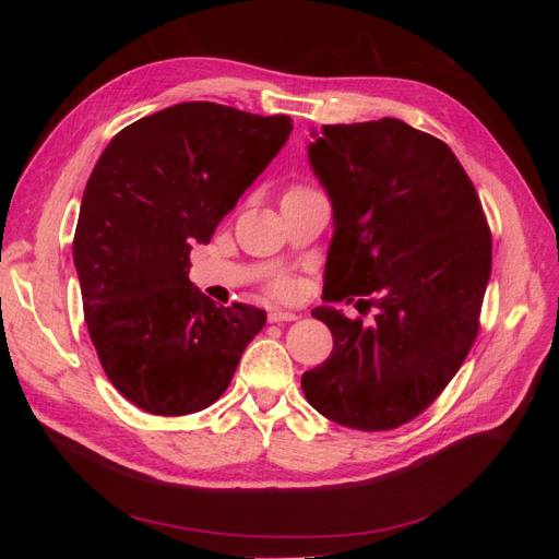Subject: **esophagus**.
Returning a JSON list of instances; mask_svg holds the SVG:
<instances>
[{"instance_id": "34e87169", "label": "esophagus", "mask_w": 559, "mask_h": 559, "mask_svg": "<svg viewBox=\"0 0 559 559\" xmlns=\"http://www.w3.org/2000/svg\"><path fill=\"white\" fill-rule=\"evenodd\" d=\"M294 319H298V314L292 310H270L267 314L270 324H280V321H294Z\"/></svg>"}]
</instances>
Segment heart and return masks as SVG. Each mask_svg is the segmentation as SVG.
I'll return each instance as SVG.
<instances>
[{"instance_id": "obj_1", "label": "heart", "mask_w": 559, "mask_h": 559, "mask_svg": "<svg viewBox=\"0 0 559 559\" xmlns=\"http://www.w3.org/2000/svg\"><path fill=\"white\" fill-rule=\"evenodd\" d=\"M302 191H306V189H292V191L286 193V195L302 193ZM273 292H275L277 296H286V294H289V292H292V284H289V280H277V282L273 284Z\"/></svg>"}]
</instances>
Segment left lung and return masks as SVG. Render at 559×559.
I'll return each mask as SVG.
<instances>
[{"instance_id":"obj_1","label":"left lung","mask_w":559,"mask_h":559,"mask_svg":"<svg viewBox=\"0 0 559 559\" xmlns=\"http://www.w3.org/2000/svg\"><path fill=\"white\" fill-rule=\"evenodd\" d=\"M308 158L333 205L324 300L376 314L364 324L317 308L333 352L300 386L335 425L396 429L429 408L476 341L492 235L450 146L399 118L324 126Z\"/></svg>"}]
</instances>
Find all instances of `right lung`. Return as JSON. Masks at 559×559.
Returning a JSON list of instances; mask_svg holds the SVG:
<instances>
[{
  "label": "right lung",
  "instance_id": "right-lung-1",
  "mask_svg": "<svg viewBox=\"0 0 559 559\" xmlns=\"http://www.w3.org/2000/svg\"><path fill=\"white\" fill-rule=\"evenodd\" d=\"M289 116L181 103L123 128L81 200L74 265L107 378L138 408L191 415L222 396L265 312L218 308L189 280L207 245L292 134Z\"/></svg>",
  "mask_w": 559,
  "mask_h": 559
}]
</instances>
